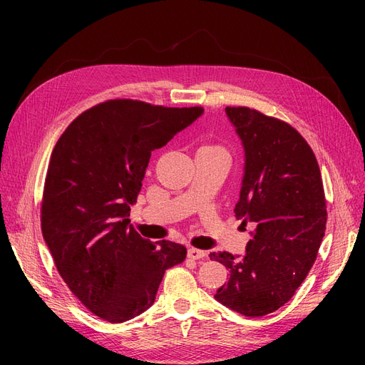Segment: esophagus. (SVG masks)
Masks as SVG:
<instances>
[{
	"label": "esophagus",
	"instance_id": "34e87169",
	"mask_svg": "<svg viewBox=\"0 0 365 365\" xmlns=\"http://www.w3.org/2000/svg\"><path fill=\"white\" fill-rule=\"evenodd\" d=\"M187 257L193 259V260H200V259H204V257H205V252H204L202 250L189 248V251H187Z\"/></svg>",
	"mask_w": 365,
	"mask_h": 365
}]
</instances>
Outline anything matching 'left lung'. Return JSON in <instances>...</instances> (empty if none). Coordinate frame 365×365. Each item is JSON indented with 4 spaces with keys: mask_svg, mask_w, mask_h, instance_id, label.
<instances>
[{
    "mask_svg": "<svg viewBox=\"0 0 365 365\" xmlns=\"http://www.w3.org/2000/svg\"><path fill=\"white\" fill-rule=\"evenodd\" d=\"M225 113L245 150L235 213L254 230L244 256L210 252L230 269L215 298L237 314L263 317L291 300L317 259L327 220L322 173L288 123L245 106Z\"/></svg>",
    "mask_w": 365,
    "mask_h": 365,
    "instance_id": "left-lung-1",
    "label": "left lung"
}]
</instances>
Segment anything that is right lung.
Here are the masks:
<instances>
[{
  "instance_id": "add662e5",
  "label": "right lung",
  "mask_w": 365,
  "mask_h": 365,
  "mask_svg": "<svg viewBox=\"0 0 365 365\" xmlns=\"http://www.w3.org/2000/svg\"><path fill=\"white\" fill-rule=\"evenodd\" d=\"M202 113L201 106L108 101L73 120L53 149L42 195V236L71 292L109 323L149 309L165 269L185 259V247L141 237L128 216L152 150Z\"/></svg>"
}]
</instances>
